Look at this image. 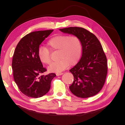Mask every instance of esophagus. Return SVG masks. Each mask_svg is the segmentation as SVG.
<instances>
[{"label":"esophagus","mask_w":125,"mask_h":125,"mask_svg":"<svg viewBox=\"0 0 125 125\" xmlns=\"http://www.w3.org/2000/svg\"><path fill=\"white\" fill-rule=\"evenodd\" d=\"M63 74L62 73H56V75H57V76H59V75H61Z\"/></svg>","instance_id":"obj_1"}]
</instances>
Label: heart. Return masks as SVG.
I'll return each mask as SVG.
<instances>
[{
    "mask_svg": "<svg viewBox=\"0 0 125 125\" xmlns=\"http://www.w3.org/2000/svg\"><path fill=\"white\" fill-rule=\"evenodd\" d=\"M47 45L51 51H59V61L52 63L48 70L52 73H60L71 65H74L80 60L82 55V44L80 40L74 35L59 34L52 36ZM38 57L45 65L51 63L50 52L48 49L41 47L38 50Z\"/></svg>",
    "mask_w": 125,
    "mask_h": 125,
    "instance_id": "b5f03b06",
    "label": "heart"
}]
</instances>
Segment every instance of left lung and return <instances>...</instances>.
I'll use <instances>...</instances> for the list:
<instances>
[{
	"label": "left lung",
	"mask_w": 125,
	"mask_h": 125,
	"mask_svg": "<svg viewBox=\"0 0 125 125\" xmlns=\"http://www.w3.org/2000/svg\"><path fill=\"white\" fill-rule=\"evenodd\" d=\"M59 30L77 36L82 44L81 59L69 70L74 77L69 86L70 91L81 98L96 95L103 88L107 73V58L100 41L93 33L82 28L69 27Z\"/></svg>",
	"instance_id": "8db88e82"
}]
</instances>
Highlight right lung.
<instances>
[{
	"label": "right lung",
	"instance_id": "obj_1",
	"mask_svg": "<svg viewBox=\"0 0 125 125\" xmlns=\"http://www.w3.org/2000/svg\"><path fill=\"white\" fill-rule=\"evenodd\" d=\"M53 30L35 31L26 35L18 43L13 56V78L20 91L28 97L38 98L50 89L54 73L41 75L46 71L38 57L40 44Z\"/></svg>",
	"mask_w": 125,
	"mask_h": 125
}]
</instances>
